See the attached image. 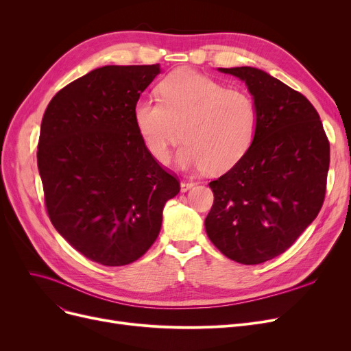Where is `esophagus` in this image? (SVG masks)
<instances>
[{
  "label": "esophagus",
  "mask_w": 351,
  "mask_h": 351,
  "mask_svg": "<svg viewBox=\"0 0 351 351\" xmlns=\"http://www.w3.org/2000/svg\"><path fill=\"white\" fill-rule=\"evenodd\" d=\"M193 186H195L193 182H180V191H182L183 193L191 191Z\"/></svg>",
  "instance_id": "esophagus-1"
}]
</instances>
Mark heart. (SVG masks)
Here are the masks:
<instances>
[{
  "label": "heart",
  "instance_id": "obj_1",
  "mask_svg": "<svg viewBox=\"0 0 351 351\" xmlns=\"http://www.w3.org/2000/svg\"><path fill=\"white\" fill-rule=\"evenodd\" d=\"M160 101L141 98L134 123L146 151L168 163L171 147L185 141L176 155L182 169L222 173L241 162L257 129V105L242 89H228L193 69H176L158 85ZM182 134H180V129Z\"/></svg>",
  "mask_w": 351,
  "mask_h": 351
}]
</instances>
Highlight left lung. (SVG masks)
<instances>
[{"mask_svg":"<svg viewBox=\"0 0 351 351\" xmlns=\"http://www.w3.org/2000/svg\"><path fill=\"white\" fill-rule=\"evenodd\" d=\"M217 69L246 84L257 129L243 159L209 183L215 202L205 229L229 259L259 265L286 252L319 215L330 143L300 92L259 68Z\"/></svg>","mask_w":351,"mask_h":351,"instance_id":"obj_1","label":"left lung"}]
</instances>
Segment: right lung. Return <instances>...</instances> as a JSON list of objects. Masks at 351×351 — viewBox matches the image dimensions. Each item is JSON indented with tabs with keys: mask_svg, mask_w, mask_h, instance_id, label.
Wrapping results in <instances>:
<instances>
[{
	"mask_svg": "<svg viewBox=\"0 0 351 351\" xmlns=\"http://www.w3.org/2000/svg\"><path fill=\"white\" fill-rule=\"evenodd\" d=\"M156 65H105L62 88L41 122L36 160L51 222L89 261L123 266L160 232L180 185L143 146L134 105Z\"/></svg>",
	"mask_w": 351,
	"mask_h": 351,
	"instance_id": "1",
	"label": "right lung"
}]
</instances>
